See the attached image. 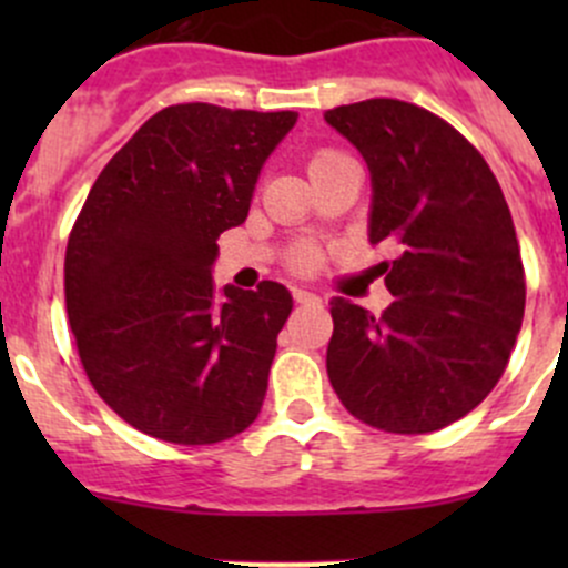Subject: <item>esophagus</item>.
<instances>
[{
	"label": "esophagus",
	"mask_w": 568,
	"mask_h": 568,
	"mask_svg": "<svg viewBox=\"0 0 568 568\" xmlns=\"http://www.w3.org/2000/svg\"><path fill=\"white\" fill-rule=\"evenodd\" d=\"M294 302L296 305H321L318 296L311 294V291H305V288H294Z\"/></svg>",
	"instance_id": "1"
}]
</instances>
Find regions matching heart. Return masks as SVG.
Instances as JSON below:
<instances>
[{
    "mask_svg": "<svg viewBox=\"0 0 568 568\" xmlns=\"http://www.w3.org/2000/svg\"><path fill=\"white\" fill-rule=\"evenodd\" d=\"M343 159H348L343 151H335V148H318V151L311 156V173H316V170H324V168H332V164L343 162ZM313 266H316V252H311V250L296 252L294 268L307 272V268H313Z\"/></svg>",
    "mask_w": 568,
    "mask_h": 568,
    "instance_id": "1",
    "label": "heart"
}]
</instances>
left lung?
Returning <instances> with one entry per match:
<instances>
[{"mask_svg": "<svg viewBox=\"0 0 568 568\" xmlns=\"http://www.w3.org/2000/svg\"><path fill=\"white\" fill-rule=\"evenodd\" d=\"M368 162L371 244L395 302L382 316L335 296L326 374L357 420L428 434L500 382L525 316V268L503 189L475 145L428 109L368 99L324 114Z\"/></svg>", "mask_w": 568, "mask_h": 568, "instance_id": "obj_1", "label": "left lung"}]
</instances>
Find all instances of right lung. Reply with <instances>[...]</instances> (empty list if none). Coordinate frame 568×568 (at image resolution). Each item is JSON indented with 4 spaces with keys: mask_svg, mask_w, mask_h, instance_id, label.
Wrapping results in <instances>:
<instances>
[{
    "mask_svg": "<svg viewBox=\"0 0 568 568\" xmlns=\"http://www.w3.org/2000/svg\"><path fill=\"white\" fill-rule=\"evenodd\" d=\"M296 112L175 104L109 159L65 250V307L90 385L136 432L175 445L242 434L268 387L285 285H227L216 239L247 220Z\"/></svg>",
    "mask_w": 568,
    "mask_h": 568,
    "instance_id": "obj_1",
    "label": "right lung"
}]
</instances>
